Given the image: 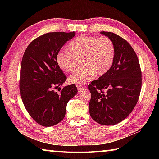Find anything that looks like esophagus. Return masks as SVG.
Masks as SVG:
<instances>
[{"label": "esophagus", "mask_w": 159, "mask_h": 159, "mask_svg": "<svg viewBox=\"0 0 159 159\" xmlns=\"http://www.w3.org/2000/svg\"><path fill=\"white\" fill-rule=\"evenodd\" d=\"M76 87H77L78 90H79V92H80V91H81V90H83V89L85 88V86L84 85H76Z\"/></svg>", "instance_id": "1"}]
</instances>
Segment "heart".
Segmentation results:
<instances>
[{
	"label": "heart",
	"mask_w": 159,
	"mask_h": 159,
	"mask_svg": "<svg viewBox=\"0 0 159 159\" xmlns=\"http://www.w3.org/2000/svg\"><path fill=\"white\" fill-rule=\"evenodd\" d=\"M67 50H61L56 55V62L61 70L72 72L80 59L81 69L68 79L72 84L81 85L92 80L95 75H104L113 65L116 48L112 40L107 37L80 36L67 45Z\"/></svg>",
	"instance_id": "heart-1"
}]
</instances>
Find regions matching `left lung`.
<instances>
[{
	"label": "left lung",
	"instance_id": "1",
	"mask_svg": "<svg viewBox=\"0 0 159 159\" xmlns=\"http://www.w3.org/2000/svg\"><path fill=\"white\" fill-rule=\"evenodd\" d=\"M112 40L116 55L104 75L88 85L92 119L104 126L117 124L135 107L141 88V72L135 52L127 41L111 32H100Z\"/></svg>",
	"mask_w": 159,
	"mask_h": 159
}]
</instances>
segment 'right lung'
Wrapping results in <instances>:
<instances>
[{"label":"right lung","instance_id":"obj_1","mask_svg":"<svg viewBox=\"0 0 159 159\" xmlns=\"http://www.w3.org/2000/svg\"><path fill=\"white\" fill-rule=\"evenodd\" d=\"M75 32H52L38 37L27 46L22 57L20 91L24 105L37 123L49 127L59 123L66 116L68 101L77 93L73 84L60 93L55 89L66 76L56 62V55Z\"/></svg>","mask_w":159,"mask_h":159}]
</instances>
